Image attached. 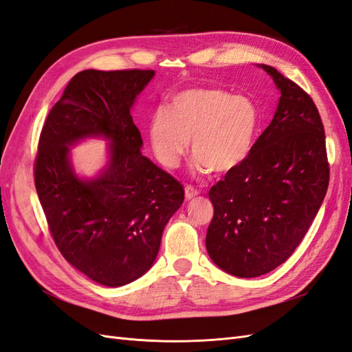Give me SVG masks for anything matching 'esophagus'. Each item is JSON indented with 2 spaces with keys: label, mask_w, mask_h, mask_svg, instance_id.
<instances>
[{
  "label": "esophagus",
  "mask_w": 352,
  "mask_h": 352,
  "mask_svg": "<svg viewBox=\"0 0 352 352\" xmlns=\"http://www.w3.org/2000/svg\"><path fill=\"white\" fill-rule=\"evenodd\" d=\"M184 193H186V199L190 201V199H193V197L199 195V190H197V188H195V187H192V186H186Z\"/></svg>",
  "instance_id": "obj_1"
}]
</instances>
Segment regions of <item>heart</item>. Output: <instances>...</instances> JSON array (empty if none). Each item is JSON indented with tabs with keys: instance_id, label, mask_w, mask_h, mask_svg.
Listing matches in <instances>:
<instances>
[{
	"instance_id": "obj_1",
	"label": "heart",
	"mask_w": 352,
	"mask_h": 352,
	"mask_svg": "<svg viewBox=\"0 0 352 352\" xmlns=\"http://www.w3.org/2000/svg\"><path fill=\"white\" fill-rule=\"evenodd\" d=\"M258 126L260 110L251 98L215 87H192L170 98L168 110L153 113L148 138L166 168L178 164L190 140L196 166L224 174L250 156Z\"/></svg>"
}]
</instances>
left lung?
<instances>
[{"label": "left lung", "instance_id": "8db88e82", "mask_svg": "<svg viewBox=\"0 0 352 352\" xmlns=\"http://www.w3.org/2000/svg\"><path fill=\"white\" fill-rule=\"evenodd\" d=\"M279 90L274 119L250 156L211 187L206 251L224 272L256 278L293 254L329 187L326 135L311 96L274 67L258 65Z\"/></svg>", "mask_w": 352, "mask_h": 352}]
</instances>
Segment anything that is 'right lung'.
<instances>
[{
    "mask_svg": "<svg viewBox=\"0 0 352 352\" xmlns=\"http://www.w3.org/2000/svg\"><path fill=\"white\" fill-rule=\"evenodd\" d=\"M153 69L76 74L43 126L35 188L53 241L80 272L107 287L138 279L155 263L162 233L184 188L141 153L131 110ZM104 138L109 160L96 177H78L69 146Z\"/></svg>",
    "mask_w": 352,
    "mask_h": 352,
    "instance_id": "obj_1",
    "label": "right lung"
}]
</instances>
